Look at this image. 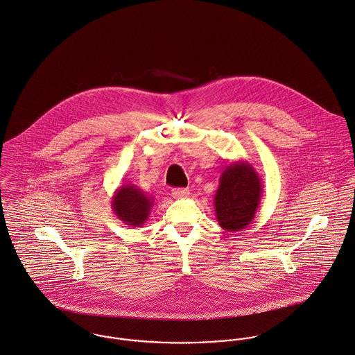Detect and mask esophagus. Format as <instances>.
I'll return each instance as SVG.
<instances>
[{"mask_svg":"<svg viewBox=\"0 0 355 355\" xmlns=\"http://www.w3.org/2000/svg\"><path fill=\"white\" fill-rule=\"evenodd\" d=\"M173 196L175 199H185V198L189 196V189H187V188H175V189H173Z\"/></svg>","mask_w":355,"mask_h":355,"instance_id":"esophagus-1","label":"esophagus"}]
</instances>
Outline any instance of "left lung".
I'll use <instances>...</instances> for the list:
<instances>
[{"label": "left lung", "instance_id": "obj_1", "mask_svg": "<svg viewBox=\"0 0 355 355\" xmlns=\"http://www.w3.org/2000/svg\"><path fill=\"white\" fill-rule=\"evenodd\" d=\"M262 188L258 173L247 160H236L226 166L214 196L219 226L226 232L245 229L255 218Z\"/></svg>", "mask_w": 355, "mask_h": 355}]
</instances>
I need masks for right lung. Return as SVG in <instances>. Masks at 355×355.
Segmentation results:
<instances>
[{"label":"right lung","mask_w":355,"mask_h":355,"mask_svg":"<svg viewBox=\"0 0 355 355\" xmlns=\"http://www.w3.org/2000/svg\"><path fill=\"white\" fill-rule=\"evenodd\" d=\"M111 207L125 225L141 227L149 218L153 199L135 184H128L119 187L114 192Z\"/></svg>","instance_id":"right-lung-1"}]
</instances>
